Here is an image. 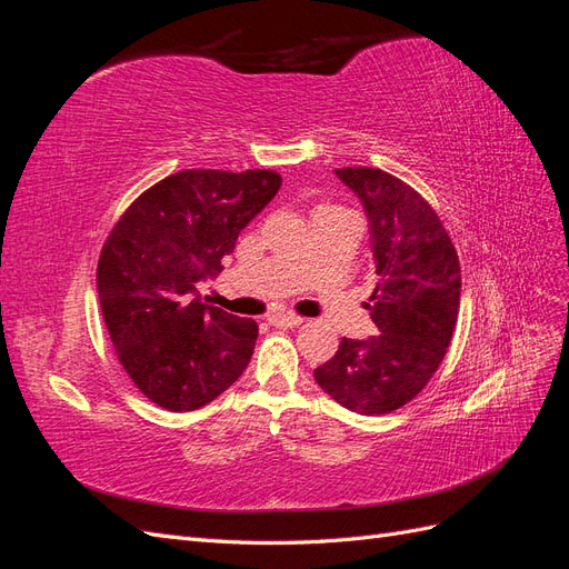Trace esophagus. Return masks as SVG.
<instances>
[{"instance_id":"esophagus-1","label":"esophagus","mask_w":569,"mask_h":569,"mask_svg":"<svg viewBox=\"0 0 569 569\" xmlns=\"http://www.w3.org/2000/svg\"><path fill=\"white\" fill-rule=\"evenodd\" d=\"M270 322L274 327H299L303 322V318L297 313H272Z\"/></svg>"}]
</instances>
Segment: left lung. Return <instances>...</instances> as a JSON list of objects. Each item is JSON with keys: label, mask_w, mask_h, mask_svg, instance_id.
Instances as JSON below:
<instances>
[{"label": "left lung", "mask_w": 569, "mask_h": 569, "mask_svg": "<svg viewBox=\"0 0 569 569\" xmlns=\"http://www.w3.org/2000/svg\"><path fill=\"white\" fill-rule=\"evenodd\" d=\"M370 220L375 291L366 308L382 335L343 337L316 368L337 403L363 416L399 410L432 380L460 311V263L449 232L420 192L380 168H339Z\"/></svg>", "instance_id": "left-lung-1"}]
</instances>
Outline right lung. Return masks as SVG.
<instances>
[{
  "mask_svg": "<svg viewBox=\"0 0 569 569\" xmlns=\"http://www.w3.org/2000/svg\"><path fill=\"white\" fill-rule=\"evenodd\" d=\"M274 170H180L137 197L109 232L97 291L120 366L163 410L211 403L249 366L258 325L206 306L239 232L278 194Z\"/></svg>",
  "mask_w": 569,
  "mask_h": 569,
  "instance_id": "right-lung-1",
  "label": "right lung"
}]
</instances>
